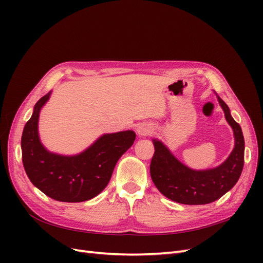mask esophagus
Segmentation results:
<instances>
[{"mask_svg": "<svg viewBox=\"0 0 263 263\" xmlns=\"http://www.w3.org/2000/svg\"><path fill=\"white\" fill-rule=\"evenodd\" d=\"M151 132H153V128H151V126L148 124H140L137 127V134L140 137L147 136V135H149Z\"/></svg>", "mask_w": 263, "mask_h": 263, "instance_id": "obj_1", "label": "esophagus"}]
</instances>
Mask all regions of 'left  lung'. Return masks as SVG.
Here are the masks:
<instances>
[{"mask_svg":"<svg viewBox=\"0 0 263 263\" xmlns=\"http://www.w3.org/2000/svg\"><path fill=\"white\" fill-rule=\"evenodd\" d=\"M228 124L233 127L235 148L227 160L211 170L194 171L182 164L161 141L154 140L155 154L150 176L155 185L170 200L181 204L201 205L218 200L239 179L245 162V140L240 125L230 115L226 103L218 98Z\"/></svg>","mask_w":263,"mask_h":263,"instance_id":"left-lung-1","label":"left lung"}]
</instances>
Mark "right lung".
Segmentation results:
<instances>
[{
  "mask_svg": "<svg viewBox=\"0 0 263 263\" xmlns=\"http://www.w3.org/2000/svg\"><path fill=\"white\" fill-rule=\"evenodd\" d=\"M49 95L36 103L24 127L21 142L24 168L31 183L55 201L91 200L105 189L116 162L133 146L136 134L126 130L103 135L84 153L73 157L48 153L39 140L37 126L39 112Z\"/></svg>",
  "mask_w": 263,
  "mask_h": 263,
  "instance_id": "1",
  "label": "right lung"
}]
</instances>
